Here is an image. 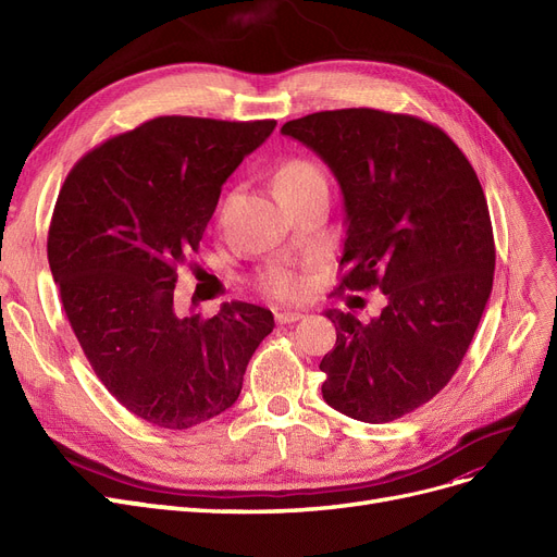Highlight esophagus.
<instances>
[{
    "instance_id": "34e87169",
    "label": "esophagus",
    "mask_w": 557,
    "mask_h": 557,
    "mask_svg": "<svg viewBox=\"0 0 557 557\" xmlns=\"http://www.w3.org/2000/svg\"><path fill=\"white\" fill-rule=\"evenodd\" d=\"M305 313L302 311H275V320L280 325H290V323H298L302 320Z\"/></svg>"
}]
</instances>
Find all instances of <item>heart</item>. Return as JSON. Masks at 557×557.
I'll return each instance as SVG.
<instances>
[{"instance_id":"1","label":"heart","mask_w":557,"mask_h":557,"mask_svg":"<svg viewBox=\"0 0 557 557\" xmlns=\"http://www.w3.org/2000/svg\"><path fill=\"white\" fill-rule=\"evenodd\" d=\"M315 183H327L325 171L307 158H296V160L284 162L275 175V185H277L280 194L305 189ZM259 288L263 290V294H269L277 300H290L300 294L302 280L290 267H284V263H273V267H269L259 275Z\"/></svg>"}]
</instances>
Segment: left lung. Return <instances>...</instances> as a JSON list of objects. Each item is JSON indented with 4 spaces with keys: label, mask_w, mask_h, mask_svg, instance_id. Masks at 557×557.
<instances>
[{
    "label": "left lung",
    "mask_w": 557,
    "mask_h": 557,
    "mask_svg": "<svg viewBox=\"0 0 557 557\" xmlns=\"http://www.w3.org/2000/svg\"><path fill=\"white\" fill-rule=\"evenodd\" d=\"M282 135L323 160L343 191L338 290L379 288L382 315L325 311L336 345L323 399L347 418L393 422L441 393L481 323L494 280L487 200L451 137L413 114L325 110Z\"/></svg>",
    "instance_id": "left-lung-1"
}]
</instances>
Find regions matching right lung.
I'll return each mask as SVG.
<instances>
[{"mask_svg": "<svg viewBox=\"0 0 557 557\" xmlns=\"http://www.w3.org/2000/svg\"><path fill=\"white\" fill-rule=\"evenodd\" d=\"M275 124L156 116L83 156L58 194L47 257L70 325L108 393L156 426L227 411L275 327L248 302L212 318L173 302L223 183Z\"/></svg>", "mask_w": 557, "mask_h": 557, "instance_id": "obj_1", "label": "right lung"}]
</instances>
